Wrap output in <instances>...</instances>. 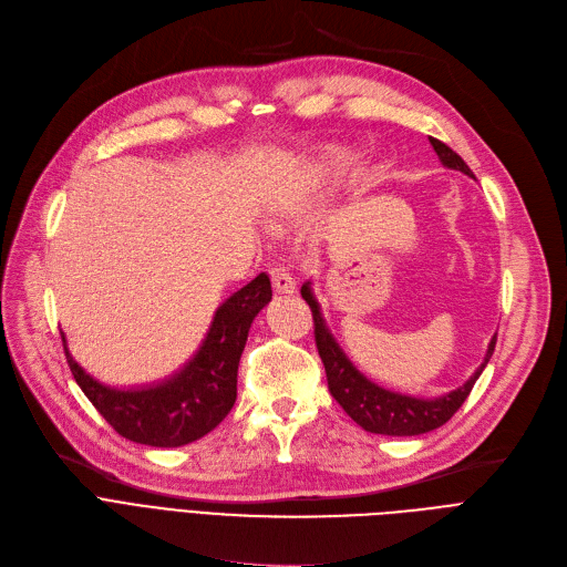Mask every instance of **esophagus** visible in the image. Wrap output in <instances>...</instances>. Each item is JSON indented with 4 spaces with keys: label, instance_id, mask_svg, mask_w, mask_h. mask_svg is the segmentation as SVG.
Instances as JSON below:
<instances>
[{
    "label": "esophagus",
    "instance_id": "obj_1",
    "mask_svg": "<svg viewBox=\"0 0 567 567\" xmlns=\"http://www.w3.org/2000/svg\"><path fill=\"white\" fill-rule=\"evenodd\" d=\"M269 275H272V284H275L277 292H295V288H298V284H295L292 275L281 265L269 269Z\"/></svg>",
    "mask_w": 567,
    "mask_h": 567
}]
</instances>
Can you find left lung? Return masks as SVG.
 I'll return each mask as SVG.
<instances>
[{
  "label": "left lung",
  "mask_w": 567,
  "mask_h": 567,
  "mask_svg": "<svg viewBox=\"0 0 567 567\" xmlns=\"http://www.w3.org/2000/svg\"><path fill=\"white\" fill-rule=\"evenodd\" d=\"M431 145H434L439 158L443 161V166L452 171H462L464 175L473 177L471 168L466 166V161L452 152L445 143L439 138H429ZM302 298L307 300L311 316H313V339L318 355L322 360V367H326L328 373V388L330 394L339 401V406L353 417L364 431H371V434H383V436H420L426 434V431H434L443 426L456 411L462 409V403L468 399L475 381L480 379L482 369L487 367L489 358L494 355L496 348V334L489 341L487 358L480 364V369L471 375V379L462 385L452 390L445 396L439 399H415L406 394H396L390 390H383L353 367L334 337L330 334L326 320L320 316V307L313 300L309 281L302 286Z\"/></svg>",
  "instance_id": "obj_1"
}]
</instances>
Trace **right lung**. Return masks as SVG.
<instances>
[{
	"mask_svg": "<svg viewBox=\"0 0 567 567\" xmlns=\"http://www.w3.org/2000/svg\"><path fill=\"white\" fill-rule=\"evenodd\" d=\"M269 300L272 284L260 272L217 309L194 360L158 385L138 390L101 385L71 358L62 332L64 355L80 390L120 436L152 447H179L209 434L230 413L241 350L254 318Z\"/></svg>",
	"mask_w": 567,
	"mask_h": 567,
	"instance_id": "1",
	"label": "right lung"
}]
</instances>
